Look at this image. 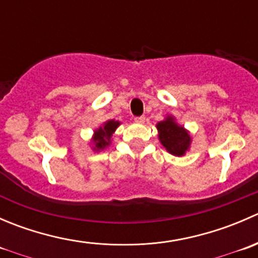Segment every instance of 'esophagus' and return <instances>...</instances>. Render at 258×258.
I'll return each instance as SVG.
<instances>
[{"label": "esophagus", "instance_id": "34e87169", "mask_svg": "<svg viewBox=\"0 0 258 258\" xmlns=\"http://www.w3.org/2000/svg\"><path fill=\"white\" fill-rule=\"evenodd\" d=\"M145 121H146V117L145 116L135 117V122H137V123H144Z\"/></svg>", "mask_w": 258, "mask_h": 258}]
</instances>
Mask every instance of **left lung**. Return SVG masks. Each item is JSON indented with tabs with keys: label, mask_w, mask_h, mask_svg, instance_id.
Wrapping results in <instances>:
<instances>
[{
	"label": "left lung",
	"mask_w": 258,
	"mask_h": 258,
	"mask_svg": "<svg viewBox=\"0 0 258 258\" xmlns=\"http://www.w3.org/2000/svg\"><path fill=\"white\" fill-rule=\"evenodd\" d=\"M157 130L161 144L168 152L175 156H182L186 152L191 142L189 135L184 131L183 127L173 122L172 117H167L165 121L158 122Z\"/></svg>",
	"instance_id": "obj_1"
}]
</instances>
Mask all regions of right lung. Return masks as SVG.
Instances as JSON below:
<instances>
[{"label":"right lung","instance_id":"1","mask_svg":"<svg viewBox=\"0 0 258 258\" xmlns=\"http://www.w3.org/2000/svg\"><path fill=\"white\" fill-rule=\"evenodd\" d=\"M118 124L119 123L117 121H108L107 123H105V126L95 132L93 142H95L96 148H105L106 146H108L111 137H112L113 132L116 131Z\"/></svg>","mask_w":258,"mask_h":258}]
</instances>
